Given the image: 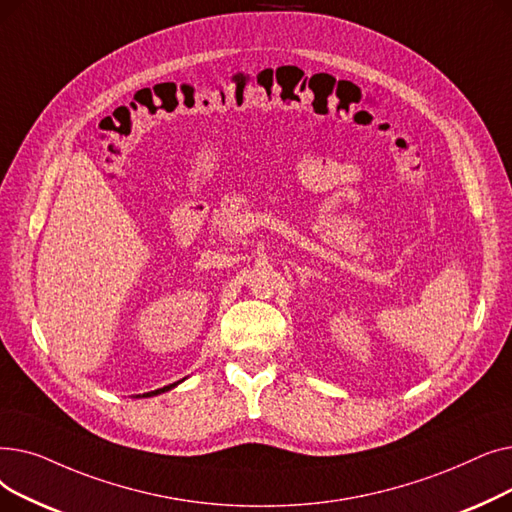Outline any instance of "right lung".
<instances>
[{"mask_svg":"<svg viewBox=\"0 0 512 512\" xmlns=\"http://www.w3.org/2000/svg\"><path fill=\"white\" fill-rule=\"evenodd\" d=\"M185 379H181V381H175V383H170V385H164V387H160V389H154V392H148V394H143V396H137V398H152V396H158V394H164V392H168V389H173V387H177L179 383H183Z\"/></svg>","mask_w":512,"mask_h":512,"instance_id":"1","label":"right lung"}]
</instances>
